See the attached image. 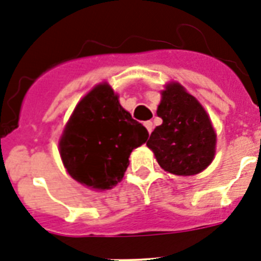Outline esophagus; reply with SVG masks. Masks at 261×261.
<instances>
[{
  "label": "esophagus",
  "mask_w": 261,
  "mask_h": 261,
  "mask_svg": "<svg viewBox=\"0 0 261 261\" xmlns=\"http://www.w3.org/2000/svg\"><path fill=\"white\" fill-rule=\"evenodd\" d=\"M144 127L147 128V131L151 134V131H152V127H154V126H152V122H151V120H147V122H144Z\"/></svg>",
  "instance_id": "34e87169"
}]
</instances>
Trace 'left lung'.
<instances>
[{"instance_id":"1","label":"left lung","mask_w":261,"mask_h":261,"mask_svg":"<svg viewBox=\"0 0 261 261\" xmlns=\"http://www.w3.org/2000/svg\"><path fill=\"white\" fill-rule=\"evenodd\" d=\"M158 117L163 119L147 142L158 163L174 175H196L215 156L216 134L208 114L178 82L162 91Z\"/></svg>"}]
</instances>
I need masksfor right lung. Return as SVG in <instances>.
<instances>
[{"label": "right lung", "mask_w": 261, "mask_h": 261, "mask_svg": "<svg viewBox=\"0 0 261 261\" xmlns=\"http://www.w3.org/2000/svg\"><path fill=\"white\" fill-rule=\"evenodd\" d=\"M146 127L120 106L109 83L94 87L74 109L60 139L70 176L94 190L122 180L131 151L147 141Z\"/></svg>", "instance_id": "obj_1"}]
</instances>
